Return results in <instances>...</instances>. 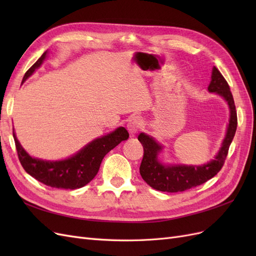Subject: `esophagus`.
I'll use <instances>...</instances> for the list:
<instances>
[{
  "label": "esophagus",
  "mask_w": 256,
  "mask_h": 256,
  "mask_svg": "<svg viewBox=\"0 0 256 256\" xmlns=\"http://www.w3.org/2000/svg\"><path fill=\"white\" fill-rule=\"evenodd\" d=\"M142 125H143V120L141 118H138V116H134V118H131L127 124V128L130 134L134 136L138 131L141 129Z\"/></svg>",
  "instance_id": "obj_1"
}]
</instances>
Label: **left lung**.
Segmentation results:
<instances>
[{"mask_svg": "<svg viewBox=\"0 0 256 256\" xmlns=\"http://www.w3.org/2000/svg\"><path fill=\"white\" fill-rule=\"evenodd\" d=\"M208 90L222 96L230 106V115L228 131L219 152L214 160L203 166H166L158 160V154L161 152L162 146L152 136L140 134L138 138L144 148L140 174L152 188L164 192H182L206 182L222 168L237 129V113L228 84L214 66Z\"/></svg>", "mask_w": 256, "mask_h": 256, "instance_id": "left-lung-1", "label": "left lung"}]
</instances>
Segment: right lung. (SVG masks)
I'll return each instance as SVG.
<instances>
[{
    "label": "right lung",
    "instance_id": "add662e5",
    "mask_svg": "<svg viewBox=\"0 0 256 256\" xmlns=\"http://www.w3.org/2000/svg\"><path fill=\"white\" fill-rule=\"evenodd\" d=\"M46 56L47 51L26 72L22 83L42 64ZM12 136L20 164L28 174L52 188L72 190L88 184L97 175L106 154L129 138L128 131L120 127L109 134L95 138L70 158L60 161H46L30 157L17 140L14 129Z\"/></svg>",
    "mask_w": 256,
    "mask_h": 256
}]
</instances>
